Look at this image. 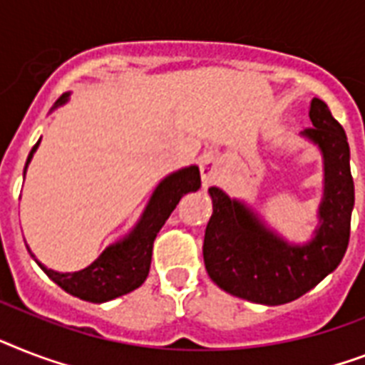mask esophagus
<instances>
[{"mask_svg": "<svg viewBox=\"0 0 365 365\" xmlns=\"http://www.w3.org/2000/svg\"><path fill=\"white\" fill-rule=\"evenodd\" d=\"M200 178H202V187H210L213 183L217 182L219 178V170H217V165L213 159H204L200 163Z\"/></svg>", "mask_w": 365, "mask_h": 365, "instance_id": "1", "label": "esophagus"}]
</instances>
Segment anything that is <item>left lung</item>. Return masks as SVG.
<instances>
[{"label":"left lung","mask_w":365,"mask_h":365,"mask_svg":"<svg viewBox=\"0 0 365 365\" xmlns=\"http://www.w3.org/2000/svg\"><path fill=\"white\" fill-rule=\"evenodd\" d=\"M309 120L313 127L300 136L321 152L324 187L319 225L306 244L283 238L244 200L208 189L213 213L204 234L206 272L219 289L242 300L289 304L331 274L346 251L354 208L349 142L324 101L311 99Z\"/></svg>","instance_id":"8db88e82"}]
</instances>
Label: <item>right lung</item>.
I'll use <instances>...</instances> for the list:
<instances>
[{
	"label": "right lung",
	"instance_id": "add662e5",
	"mask_svg": "<svg viewBox=\"0 0 365 365\" xmlns=\"http://www.w3.org/2000/svg\"><path fill=\"white\" fill-rule=\"evenodd\" d=\"M69 97V91L63 93L56 101L52 110L67 105ZM38 144H41V138L29 152L26 167H24V178H26V170L34 159V153L37 152ZM198 189H200V173H198L197 165L180 168L176 173H170L163 178L153 189L152 197L148 200L146 208L135 227L123 238L108 245L90 266H86L78 272H56V269L41 264L31 251L29 255L56 285H59L65 292L76 296L80 300L105 304L114 298H120V296L138 289L146 281L148 274H150V264H152L153 240L157 238L165 221L170 217L180 198L191 191H198Z\"/></svg>",
	"mask_w": 365,
	"mask_h": 365
}]
</instances>
